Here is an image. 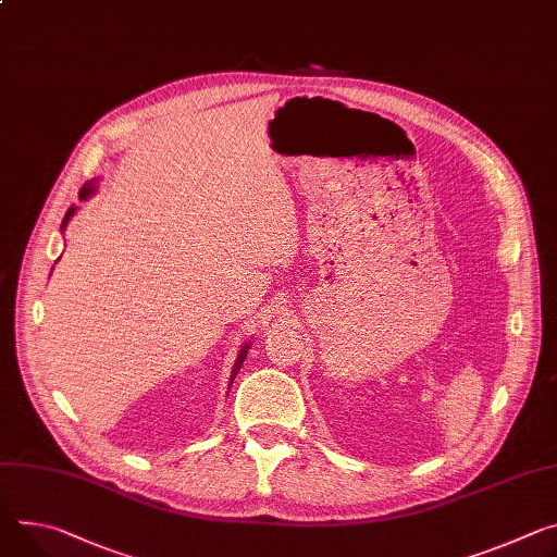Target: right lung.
<instances>
[{
  "label": "right lung",
  "mask_w": 557,
  "mask_h": 557,
  "mask_svg": "<svg viewBox=\"0 0 557 557\" xmlns=\"http://www.w3.org/2000/svg\"><path fill=\"white\" fill-rule=\"evenodd\" d=\"M95 190H97V180H90V182H86V184H84V188L79 190V199H88V197H90ZM75 211H77L75 207L66 211V215H64V222H62V231L69 226V222H71V218L75 215ZM248 348H250V344H248V342H246V344L239 348V352H237V360H235V367H233V371H231V382H228V384H233V380H235L237 371L242 369V364H244V358H246ZM228 388H231V386H228Z\"/></svg>",
  "instance_id": "right-lung-1"
}]
</instances>
